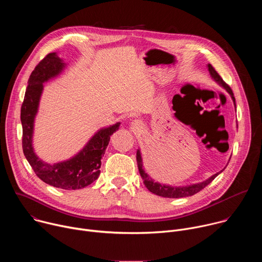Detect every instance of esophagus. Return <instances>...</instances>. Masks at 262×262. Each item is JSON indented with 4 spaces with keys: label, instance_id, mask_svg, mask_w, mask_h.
<instances>
[{
    "label": "esophagus",
    "instance_id": "obj_1",
    "mask_svg": "<svg viewBox=\"0 0 262 262\" xmlns=\"http://www.w3.org/2000/svg\"><path fill=\"white\" fill-rule=\"evenodd\" d=\"M132 125H133L135 128H140V127H141V122H140V120H134V121L132 122Z\"/></svg>",
    "mask_w": 262,
    "mask_h": 262
}]
</instances>
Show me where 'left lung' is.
Masks as SVG:
<instances>
[{
	"label": "left lung",
	"instance_id": "8db88e82",
	"mask_svg": "<svg viewBox=\"0 0 262 262\" xmlns=\"http://www.w3.org/2000/svg\"><path fill=\"white\" fill-rule=\"evenodd\" d=\"M208 70L211 74L212 79L217 82V84H220L222 87L225 88L227 90V92L231 95L234 104H235V98L232 92V89L230 88V86L228 84H226L225 82L223 81V79L221 78L220 74L216 72V70L212 67L211 64H208ZM137 163H138V168L140 171V174L144 180V184L146 185V188L148 189V191H150L151 193L158 195V196H162L165 198H183V197H189V196H193L195 194H197L198 192H200L201 190H203L206 185H208L220 173H216L214 175H212L210 178H208L207 180L197 183V184H193V185H189V186H182V188H174V186H170V185H165V184H161L159 182H155L150 177H149L144 169H143V162H142V158H141V152L140 150L137 151Z\"/></svg>",
	"mask_w": 262,
	"mask_h": 262
}]
</instances>
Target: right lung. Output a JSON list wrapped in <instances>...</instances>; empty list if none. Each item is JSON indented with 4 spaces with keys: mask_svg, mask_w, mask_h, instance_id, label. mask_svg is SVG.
<instances>
[{
    "mask_svg": "<svg viewBox=\"0 0 262 262\" xmlns=\"http://www.w3.org/2000/svg\"><path fill=\"white\" fill-rule=\"evenodd\" d=\"M64 67L62 60L51 53L47 55L32 71L28 81L25 98L20 108L23 125V151L35 174L46 183L63 190H79L91 184L100 174L101 158L104 155L110 137L116 132L120 123L100 129L96 133L82 150L72 159L58 163L47 164L37 158L32 146L34 118L38 110V103L43 84L56 77Z\"/></svg>",
    "mask_w": 262,
    "mask_h": 262,
    "instance_id": "add662e5",
    "label": "right lung"
}]
</instances>
